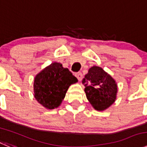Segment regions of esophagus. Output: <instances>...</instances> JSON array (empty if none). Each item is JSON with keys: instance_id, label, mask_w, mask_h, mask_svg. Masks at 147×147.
I'll use <instances>...</instances> for the list:
<instances>
[{"instance_id": "obj_1", "label": "esophagus", "mask_w": 147, "mask_h": 147, "mask_svg": "<svg viewBox=\"0 0 147 147\" xmlns=\"http://www.w3.org/2000/svg\"><path fill=\"white\" fill-rule=\"evenodd\" d=\"M75 76H76V77L77 78L78 80H79V81H82V77H83V75H82V73H80V72L76 73V74H75Z\"/></svg>"}]
</instances>
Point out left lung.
<instances>
[{
  "mask_svg": "<svg viewBox=\"0 0 147 147\" xmlns=\"http://www.w3.org/2000/svg\"><path fill=\"white\" fill-rule=\"evenodd\" d=\"M87 100L97 111L107 110L115 102L118 93L116 82L102 68L91 67L82 80Z\"/></svg>",
  "mask_w": 147,
  "mask_h": 147,
  "instance_id": "1",
  "label": "left lung"
}]
</instances>
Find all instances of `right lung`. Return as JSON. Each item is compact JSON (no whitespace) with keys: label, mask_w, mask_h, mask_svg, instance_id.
I'll use <instances>...</instances> for the list:
<instances>
[{"label":"right lung","mask_w":147,"mask_h":147,"mask_svg":"<svg viewBox=\"0 0 147 147\" xmlns=\"http://www.w3.org/2000/svg\"><path fill=\"white\" fill-rule=\"evenodd\" d=\"M76 82L78 79L68 68H63L60 63H52L34 77V97L45 108H57L69 86Z\"/></svg>","instance_id":"1"}]
</instances>
